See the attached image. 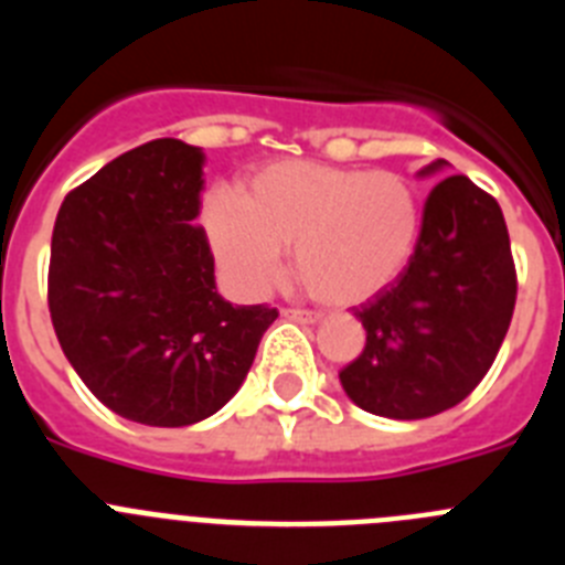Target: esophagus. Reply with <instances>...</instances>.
Returning <instances> with one entry per match:
<instances>
[{"mask_svg":"<svg viewBox=\"0 0 565 565\" xmlns=\"http://www.w3.org/2000/svg\"><path fill=\"white\" fill-rule=\"evenodd\" d=\"M288 319H297V322H319L322 319V313L319 311H306V308H286Z\"/></svg>","mask_w":565,"mask_h":565,"instance_id":"obj_1","label":"esophagus"}]
</instances>
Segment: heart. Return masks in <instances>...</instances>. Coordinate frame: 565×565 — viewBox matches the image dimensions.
Segmentation results:
<instances>
[{
	"label": "heart",
	"instance_id": "obj_1",
	"mask_svg": "<svg viewBox=\"0 0 565 565\" xmlns=\"http://www.w3.org/2000/svg\"><path fill=\"white\" fill-rule=\"evenodd\" d=\"M212 252L239 291L259 294L294 248L299 282L328 306H359L411 263L422 198L393 169L274 161L252 172L239 201L212 192L203 206Z\"/></svg>",
	"mask_w": 565,
	"mask_h": 565
}]
</instances>
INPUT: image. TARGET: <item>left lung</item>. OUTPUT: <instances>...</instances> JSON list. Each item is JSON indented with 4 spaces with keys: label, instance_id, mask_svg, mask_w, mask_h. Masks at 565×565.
I'll list each match as a JSON object with an SVG mask.
<instances>
[{
    "label": "left lung",
    "instance_id": "8db88e82",
    "mask_svg": "<svg viewBox=\"0 0 565 565\" xmlns=\"http://www.w3.org/2000/svg\"><path fill=\"white\" fill-rule=\"evenodd\" d=\"M515 299L501 206L467 174H447L424 201L411 263L353 311L367 342L339 371L344 393L384 418L411 422L450 411L495 362Z\"/></svg>",
    "mask_w": 565,
    "mask_h": 565
}]
</instances>
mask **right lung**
Instances as JSON below:
<instances>
[{
  "label": "right lung",
  "instance_id": "obj_1",
  "mask_svg": "<svg viewBox=\"0 0 565 565\" xmlns=\"http://www.w3.org/2000/svg\"><path fill=\"white\" fill-rule=\"evenodd\" d=\"M203 152L158 138L118 154L58 209L47 306L64 356L93 396L149 427L217 413L277 319L214 286L201 212Z\"/></svg>",
  "mask_w": 565,
  "mask_h": 565
}]
</instances>
